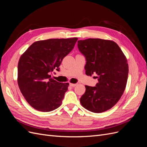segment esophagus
Listing matches in <instances>:
<instances>
[{
    "label": "esophagus",
    "mask_w": 147,
    "mask_h": 147,
    "mask_svg": "<svg viewBox=\"0 0 147 147\" xmlns=\"http://www.w3.org/2000/svg\"><path fill=\"white\" fill-rule=\"evenodd\" d=\"M77 85V83H70V86L72 87H75Z\"/></svg>",
    "instance_id": "34e87169"
}]
</instances>
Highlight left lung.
I'll return each mask as SVG.
<instances>
[{
	"label": "left lung",
	"instance_id": "obj_1",
	"mask_svg": "<svg viewBox=\"0 0 147 147\" xmlns=\"http://www.w3.org/2000/svg\"><path fill=\"white\" fill-rule=\"evenodd\" d=\"M78 47L86 57V74H96L98 80L94 87L85 86L80 103L90 112H104L117 103L125 90L129 71L126 57L117 44L109 40H78Z\"/></svg>",
	"mask_w": 147,
	"mask_h": 147
}]
</instances>
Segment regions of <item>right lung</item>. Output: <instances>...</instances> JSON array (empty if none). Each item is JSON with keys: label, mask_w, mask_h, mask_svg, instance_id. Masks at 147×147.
Listing matches in <instances>:
<instances>
[{"label": "right lung", "mask_w": 147, "mask_h": 147, "mask_svg": "<svg viewBox=\"0 0 147 147\" xmlns=\"http://www.w3.org/2000/svg\"><path fill=\"white\" fill-rule=\"evenodd\" d=\"M78 38H51L33 43L20 57L18 84L28 104L35 110L48 112L61 105L68 83L51 78L54 69L73 50Z\"/></svg>", "instance_id": "obj_1"}]
</instances>
